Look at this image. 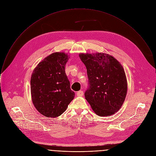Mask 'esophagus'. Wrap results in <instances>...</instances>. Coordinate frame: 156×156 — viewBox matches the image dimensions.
Listing matches in <instances>:
<instances>
[{"label": "esophagus", "mask_w": 156, "mask_h": 156, "mask_svg": "<svg viewBox=\"0 0 156 156\" xmlns=\"http://www.w3.org/2000/svg\"><path fill=\"white\" fill-rule=\"evenodd\" d=\"M83 91H79L77 93V96H83Z\"/></svg>", "instance_id": "1"}]
</instances>
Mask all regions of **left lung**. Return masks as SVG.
Masks as SVG:
<instances>
[{
	"label": "left lung",
	"mask_w": 156,
	"mask_h": 156,
	"mask_svg": "<svg viewBox=\"0 0 156 156\" xmlns=\"http://www.w3.org/2000/svg\"><path fill=\"white\" fill-rule=\"evenodd\" d=\"M87 70L88 87L85 92L87 101L100 116L111 115L123 104L127 82L121 64L105 53L80 54Z\"/></svg>",
	"instance_id": "obj_1"
}]
</instances>
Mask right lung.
<instances>
[{"mask_svg":"<svg viewBox=\"0 0 156 156\" xmlns=\"http://www.w3.org/2000/svg\"><path fill=\"white\" fill-rule=\"evenodd\" d=\"M67 54L54 52L40 62L31 77L32 101L37 110L47 117L60 115L74 98L65 73Z\"/></svg>","mask_w":156,"mask_h":156,"instance_id":"add662e5","label":"right lung"}]
</instances>
